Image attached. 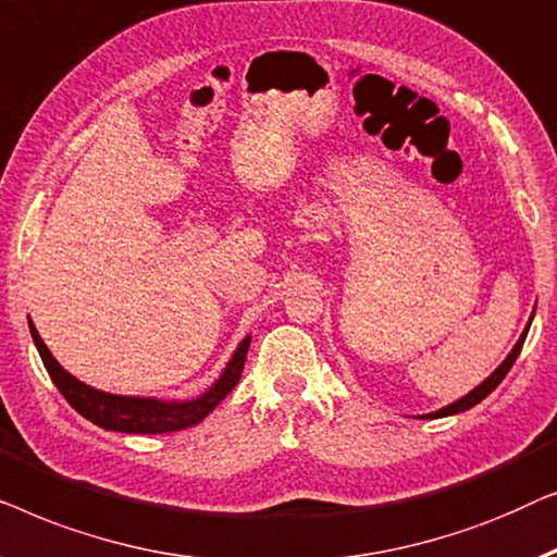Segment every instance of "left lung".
I'll use <instances>...</instances> for the list:
<instances>
[{
	"instance_id": "obj_1",
	"label": "left lung",
	"mask_w": 557,
	"mask_h": 557,
	"mask_svg": "<svg viewBox=\"0 0 557 557\" xmlns=\"http://www.w3.org/2000/svg\"><path fill=\"white\" fill-rule=\"evenodd\" d=\"M532 318H535V312H532L530 315V320H528V325H524V331H522V335H520V341L515 343V348L510 350V356H507L503 363H499L495 371H492L487 379H484L480 386L476 388H472L469 391L467 396H461L459 401H454V404H449V406H444V409H438V411H434V413H424V417H419V419H442V417H454V413H461V411H467V409H472V406H476L482 401V398H487L492 391H495L499 383H503V379L507 373H510V368H512V363L517 360V356H520V350H522V343H524V338H528V331H530V323H532Z\"/></svg>"
}]
</instances>
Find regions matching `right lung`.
<instances>
[{
    "label": "right lung",
    "instance_id": "add662e5",
    "mask_svg": "<svg viewBox=\"0 0 557 557\" xmlns=\"http://www.w3.org/2000/svg\"><path fill=\"white\" fill-rule=\"evenodd\" d=\"M29 333H33L35 346L40 350L47 373H50V379L54 386H58L60 394L67 398V404L73 406L81 417L92 421V424H98L100 429H106V432L123 434H166L182 432V429L199 424V421L207 419L209 413L224 401V396L239 383L249 343H252L249 335L239 343L222 375H219L201 396L189 398V401H163V398L153 396L106 394V391H98L88 386V383L77 381L73 373H67L65 368L54 360L50 348L45 346L40 333H37L33 320H29Z\"/></svg>",
    "mask_w": 557,
    "mask_h": 557
}]
</instances>
